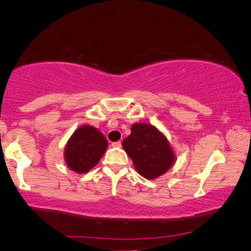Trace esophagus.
Masks as SVG:
<instances>
[{"label": "esophagus", "instance_id": "1", "mask_svg": "<svg viewBox=\"0 0 251 251\" xmlns=\"http://www.w3.org/2000/svg\"><path fill=\"white\" fill-rule=\"evenodd\" d=\"M112 146H113L114 148H121V147H122V143H121V142L112 143Z\"/></svg>", "mask_w": 251, "mask_h": 251}]
</instances>
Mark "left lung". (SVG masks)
<instances>
[{
  "label": "left lung",
  "instance_id": "left-lung-1",
  "mask_svg": "<svg viewBox=\"0 0 251 251\" xmlns=\"http://www.w3.org/2000/svg\"><path fill=\"white\" fill-rule=\"evenodd\" d=\"M123 141V148L139 175L155 179L164 175L176 161V154L163 131L147 123H135Z\"/></svg>",
  "mask_w": 251,
  "mask_h": 251
}]
</instances>
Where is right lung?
Listing matches in <instances>:
<instances>
[{"label": "right lung", "instance_id": "right-lung-1", "mask_svg": "<svg viewBox=\"0 0 251 251\" xmlns=\"http://www.w3.org/2000/svg\"><path fill=\"white\" fill-rule=\"evenodd\" d=\"M107 147V139L99 129L91 125L80 126L65 145L66 166L77 174L88 173L99 164Z\"/></svg>", "mask_w": 251, "mask_h": 251}]
</instances>
